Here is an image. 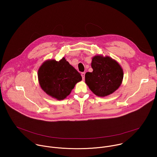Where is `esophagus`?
<instances>
[{
  "label": "esophagus",
  "instance_id": "obj_1",
  "mask_svg": "<svg viewBox=\"0 0 157 157\" xmlns=\"http://www.w3.org/2000/svg\"><path fill=\"white\" fill-rule=\"evenodd\" d=\"M81 76H82V79H83V80H84V77H85V73H84V72L81 73Z\"/></svg>",
  "mask_w": 157,
  "mask_h": 157
}]
</instances>
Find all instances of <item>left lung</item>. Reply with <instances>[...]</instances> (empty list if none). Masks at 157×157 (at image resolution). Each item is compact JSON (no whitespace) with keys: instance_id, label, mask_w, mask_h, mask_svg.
Instances as JSON below:
<instances>
[{"instance_id":"left-lung-1","label":"left lung","mask_w":157,"mask_h":157,"mask_svg":"<svg viewBox=\"0 0 157 157\" xmlns=\"http://www.w3.org/2000/svg\"><path fill=\"white\" fill-rule=\"evenodd\" d=\"M93 72L85 75V82L96 96L105 97L113 94L122 84L124 73L120 64L109 56L93 58Z\"/></svg>"}]
</instances>
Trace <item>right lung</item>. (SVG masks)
Instances as JSON below:
<instances>
[{
  "label": "right lung",
  "mask_w": 157,
  "mask_h": 157,
  "mask_svg": "<svg viewBox=\"0 0 157 157\" xmlns=\"http://www.w3.org/2000/svg\"><path fill=\"white\" fill-rule=\"evenodd\" d=\"M38 78L43 90L58 100L65 99L82 80L80 73L64 58L44 61L38 71Z\"/></svg>",
  "instance_id": "1"
}]
</instances>
